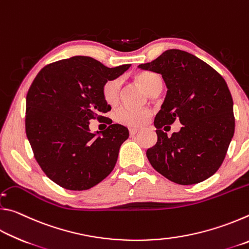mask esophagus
Wrapping results in <instances>:
<instances>
[{
  "mask_svg": "<svg viewBox=\"0 0 249 249\" xmlns=\"http://www.w3.org/2000/svg\"><path fill=\"white\" fill-rule=\"evenodd\" d=\"M137 132H138V128H129V134H130V136H134L135 134H137Z\"/></svg>",
  "mask_w": 249,
  "mask_h": 249,
  "instance_id": "34e87169",
  "label": "esophagus"
}]
</instances>
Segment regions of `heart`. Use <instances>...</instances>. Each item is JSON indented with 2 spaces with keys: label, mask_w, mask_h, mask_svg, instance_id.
Wrapping results in <instances>:
<instances>
[{
  "label": "heart",
  "mask_w": 249,
  "mask_h": 249,
  "mask_svg": "<svg viewBox=\"0 0 249 249\" xmlns=\"http://www.w3.org/2000/svg\"><path fill=\"white\" fill-rule=\"evenodd\" d=\"M134 80L149 94H154L161 86V79L154 72L141 71L134 74ZM102 96L105 102L114 105L119 101L120 96V81L117 79H109L102 86ZM151 115L148 108H132L127 107H120L114 114V120L119 124L128 127H138L144 125Z\"/></svg>",
  "instance_id": "obj_1"
}]
</instances>
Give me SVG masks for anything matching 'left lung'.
Masks as SVG:
<instances>
[{
  "label": "left lung",
  "instance_id": "left-lung-1",
  "mask_svg": "<svg viewBox=\"0 0 249 249\" xmlns=\"http://www.w3.org/2000/svg\"><path fill=\"white\" fill-rule=\"evenodd\" d=\"M138 67L161 74L168 88L154 121L157 142L146 151L150 165L178 184L210 178L221 167L235 130L233 99L224 78L179 49L166 50ZM176 119L183 127L168 137L163 130Z\"/></svg>",
  "mask_w": 249,
  "mask_h": 249
}]
</instances>
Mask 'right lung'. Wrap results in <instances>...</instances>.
<instances>
[{
	"instance_id": "right-lung-1",
	"label": "right lung",
	"mask_w": 249,
	"mask_h": 249,
	"mask_svg": "<svg viewBox=\"0 0 249 249\" xmlns=\"http://www.w3.org/2000/svg\"><path fill=\"white\" fill-rule=\"evenodd\" d=\"M128 68H107L91 57L75 56L45 66L34 79L25 128L34 157L54 183L67 190H88L114 169L128 129L111 122L95 136L89 124L107 119L102 114L111 111L102 96L103 83Z\"/></svg>"
}]
</instances>
